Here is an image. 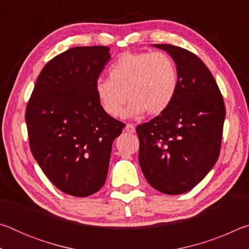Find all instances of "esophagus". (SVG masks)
Listing matches in <instances>:
<instances>
[{
    "instance_id": "obj_1",
    "label": "esophagus",
    "mask_w": 249,
    "mask_h": 249,
    "mask_svg": "<svg viewBox=\"0 0 249 249\" xmlns=\"http://www.w3.org/2000/svg\"><path fill=\"white\" fill-rule=\"evenodd\" d=\"M125 130L128 133H134L135 132V126L133 124H127L125 126Z\"/></svg>"
}]
</instances>
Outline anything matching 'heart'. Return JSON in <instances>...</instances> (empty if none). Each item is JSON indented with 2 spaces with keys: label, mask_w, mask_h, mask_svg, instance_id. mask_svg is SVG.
I'll return each mask as SVG.
<instances>
[{
  "label": "heart",
  "mask_w": 249,
  "mask_h": 249,
  "mask_svg": "<svg viewBox=\"0 0 249 249\" xmlns=\"http://www.w3.org/2000/svg\"><path fill=\"white\" fill-rule=\"evenodd\" d=\"M179 84L174 59L162 52L125 53L108 69V79L95 82V94L104 112L119 117L127 98L125 116L135 117L147 111L161 114L174 101Z\"/></svg>",
  "instance_id": "b5f03b06"
}]
</instances>
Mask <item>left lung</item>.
I'll return each mask as SVG.
<instances>
[{
    "instance_id": "1",
    "label": "left lung",
    "mask_w": 249,
    "mask_h": 249,
    "mask_svg": "<svg viewBox=\"0 0 249 249\" xmlns=\"http://www.w3.org/2000/svg\"><path fill=\"white\" fill-rule=\"evenodd\" d=\"M174 59L178 90L165 112L138 125V160L151 187L166 195L190 191L220 156L225 105L215 79L187 49L158 44Z\"/></svg>"
}]
</instances>
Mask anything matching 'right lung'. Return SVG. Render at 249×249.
Instances as JSON below:
<instances>
[{
    "instance_id": "right-lung-1",
    "label": "right lung",
    "mask_w": 249,
    "mask_h": 249,
    "mask_svg": "<svg viewBox=\"0 0 249 249\" xmlns=\"http://www.w3.org/2000/svg\"><path fill=\"white\" fill-rule=\"evenodd\" d=\"M111 58L105 46L73 47L48 61L26 107L29 147L46 177L73 196L107 180L113 141L125 125L107 115L95 82Z\"/></svg>"
}]
</instances>
